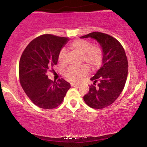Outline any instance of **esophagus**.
Masks as SVG:
<instances>
[{
    "label": "esophagus",
    "instance_id": "34e87169",
    "mask_svg": "<svg viewBox=\"0 0 147 147\" xmlns=\"http://www.w3.org/2000/svg\"><path fill=\"white\" fill-rule=\"evenodd\" d=\"M79 85H80V83H74V82L71 83V86H72V87H78V86Z\"/></svg>",
    "mask_w": 147,
    "mask_h": 147
}]
</instances>
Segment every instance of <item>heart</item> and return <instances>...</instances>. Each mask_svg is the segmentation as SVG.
Masks as SVG:
<instances>
[{"instance_id":"heart-1","label":"heart","mask_w":147,"mask_h":147,"mask_svg":"<svg viewBox=\"0 0 147 147\" xmlns=\"http://www.w3.org/2000/svg\"><path fill=\"white\" fill-rule=\"evenodd\" d=\"M69 49L75 53L80 55L81 63H85L91 68H95L101 63L103 57L102 47L98 45H92L91 42L87 40L78 39L69 45ZM66 51L62 49L58 55V61L60 65L65 63ZM89 68L87 65H82L78 67H69L65 69V75L72 81H78L84 75L88 73Z\"/></svg>"}]
</instances>
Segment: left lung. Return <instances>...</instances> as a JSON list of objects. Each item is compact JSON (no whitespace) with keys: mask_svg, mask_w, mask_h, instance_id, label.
<instances>
[{"mask_svg":"<svg viewBox=\"0 0 147 147\" xmlns=\"http://www.w3.org/2000/svg\"><path fill=\"white\" fill-rule=\"evenodd\" d=\"M80 38L96 40L103 51L102 67L90 79L94 83L83 97L91 108L103 109L112 105L124 89L128 75L127 55L119 41L107 34L93 32Z\"/></svg>","mask_w":147,"mask_h":147,"instance_id":"left-lung-1","label":"left lung"}]
</instances>
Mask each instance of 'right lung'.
<instances>
[{
  "instance_id": "right-lung-1",
  "label": "right lung",
  "mask_w": 147,
  "mask_h": 147,
  "mask_svg": "<svg viewBox=\"0 0 147 147\" xmlns=\"http://www.w3.org/2000/svg\"><path fill=\"white\" fill-rule=\"evenodd\" d=\"M68 38L46 34L32 40L19 63V78L23 90L35 105L51 109L62 103L70 84L64 79L53 82L46 75L57 63L61 49Z\"/></svg>"
}]
</instances>
